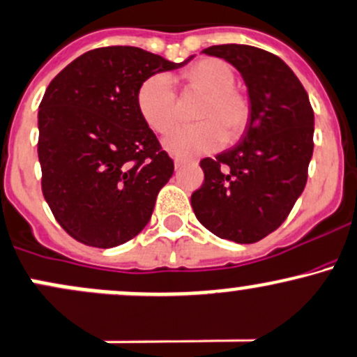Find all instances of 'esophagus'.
I'll return each mask as SVG.
<instances>
[{
    "label": "esophagus",
    "mask_w": 357,
    "mask_h": 357,
    "mask_svg": "<svg viewBox=\"0 0 357 357\" xmlns=\"http://www.w3.org/2000/svg\"><path fill=\"white\" fill-rule=\"evenodd\" d=\"M188 162H190V160L185 159V158H174V167H176V169H179V167H183Z\"/></svg>",
    "instance_id": "esophagus-1"
}]
</instances>
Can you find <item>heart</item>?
Returning <instances> with one entry per match:
<instances>
[{
  "mask_svg": "<svg viewBox=\"0 0 357 357\" xmlns=\"http://www.w3.org/2000/svg\"><path fill=\"white\" fill-rule=\"evenodd\" d=\"M188 95L199 96L193 109L197 123L178 128L166 139L176 155H195L241 140L252 119L250 98L236 86V70L229 62L205 57L179 76ZM137 108L146 123L160 135L169 134L179 121V105L171 81L164 74L147 77L137 89Z\"/></svg>",
  "mask_w": 357,
  "mask_h": 357,
  "instance_id": "heart-1",
  "label": "heart"
}]
</instances>
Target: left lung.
<instances>
[{"label": "left lung", "mask_w": 357, "mask_h": 357, "mask_svg": "<svg viewBox=\"0 0 357 357\" xmlns=\"http://www.w3.org/2000/svg\"><path fill=\"white\" fill-rule=\"evenodd\" d=\"M203 52L241 70L252 119L237 146L202 159L205 181L191 195V206L217 237L252 244L287 220L307 185L313 108L295 73L268 50L223 44Z\"/></svg>", "instance_id": "8db88e82"}]
</instances>
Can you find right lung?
I'll return each mask as SVG.
<instances>
[{"label": "right lung", "mask_w": 357, "mask_h": 357, "mask_svg": "<svg viewBox=\"0 0 357 357\" xmlns=\"http://www.w3.org/2000/svg\"><path fill=\"white\" fill-rule=\"evenodd\" d=\"M186 62L139 47H100L47 86L38 107L42 193L59 225L81 244L115 248L151 220L174 162L140 115L137 89Z\"/></svg>", "instance_id": "add662e5"}]
</instances>
